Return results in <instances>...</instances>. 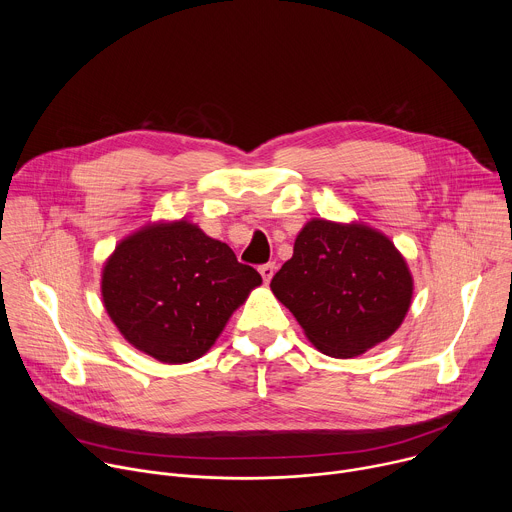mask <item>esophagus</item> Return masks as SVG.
Wrapping results in <instances>:
<instances>
[{
	"instance_id": "34e87169",
	"label": "esophagus",
	"mask_w": 512,
	"mask_h": 512,
	"mask_svg": "<svg viewBox=\"0 0 512 512\" xmlns=\"http://www.w3.org/2000/svg\"><path fill=\"white\" fill-rule=\"evenodd\" d=\"M259 273H261L263 281L269 283L271 277H273V273H275V263H265V265H261V267H259Z\"/></svg>"
}]
</instances>
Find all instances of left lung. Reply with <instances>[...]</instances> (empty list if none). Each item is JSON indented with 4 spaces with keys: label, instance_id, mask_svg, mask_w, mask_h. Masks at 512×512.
Returning <instances> with one entry per match:
<instances>
[{
    "label": "left lung",
    "instance_id": "1",
    "mask_svg": "<svg viewBox=\"0 0 512 512\" xmlns=\"http://www.w3.org/2000/svg\"><path fill=\"white\" fill-rule=\"evenodd\" d=\"M273 296L324 354L352 358L403 324L413 275L393 241L364 223L312 218L271 279Z\"/></svg>",
    "mask_w": 512,
    "mask_h": 512
}]
</instances>
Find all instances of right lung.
Masks as SVG:
<instances>
[{
	"mask_svg": "<svg viewBox=\"0 0 512 512\" xmlns=\"http://www.w3.org/2000/svg\"><path fill=\"white\" fill-rule=\"evenodd\" d=\"M261 275L186 221L150 223L123 237L101 271L103 306L121 336L166 364L210 350Z\"/></svg>",
	"mask_w": 512,
	"mask_h": 512,
	"instance_id": "1",
	"label": "right lung"
}]
</instances>
